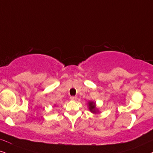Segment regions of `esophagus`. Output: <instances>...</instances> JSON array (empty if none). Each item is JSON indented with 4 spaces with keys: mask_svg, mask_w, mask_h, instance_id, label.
Masks as SVG:
<instances>
[{
    "mask_svg": "<svg viewBox=\"0 0 153 153\" xmlns=\"http://www.w3.org/2000/svg\"><path fill=\"white\" fill-rule=\"evenodd\" d=\"M77 97L76 96H73V97H71V100H73V101H75V100H77Z\"/></svg>",
    "mask_w": 153,
    "mask_h": 153,
    "instance_id": "esophagus-1",
    "label": "esophagus"
}]
</instances>
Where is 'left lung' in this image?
Segmentation results:
<instances>
[{
	"mask_svg": "<svg viewBox=\"0 0 153 153\" xmlns=\"http://www.w3.org/2000/svg\"><path fill=\"white\" fill-rule=\"evenodd\" d=\"M88 107L89 110L93 114H97L99 112V110L96 107V104L94 102H88Z\"/></svg>",
	"mask_w": 153,
	"mask_h": 153,
	"instance_id": "8db88e82",
	"label": "left lung"
}]
</instances>
